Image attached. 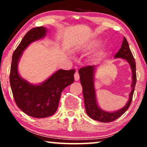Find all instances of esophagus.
Here are the masks:
<instances>
[{
	"mask_svg": "<svg viewBox=\"0 0 147 147\" xmlns=\"http://www.w3.org/2000/svg\"><path fill=\"white\" fill-rule=\"evenodd\" d=\"M74 79H75V81H78L80 80V75L78 71H76L74 74Z\"/></svg>",
	"mask_w": 147,
	"mask_h": 147,
	"instance_id": "1",
	"label": "esophagus"
}]
</instances>
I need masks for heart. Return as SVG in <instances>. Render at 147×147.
<instances>
[{
  "instance_id": "heart-1",
  "label": "heart",
  "mask_w": 147,
  "mask_h": 147,
  "mask_svg": "<svg viewBox=\"0 0 147 147\" xmlns=\"http://www.w3.org/2000/svg\"><path fill=\"white\" fill-rule=\"evenodd\" d=\"M101 41L98 38H92L86 41L82 46V49L86 51H90L95 49L100 45Z\"/></svg>"
}]
</instances>
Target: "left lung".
Wrapping results in <instances>:
<instances>
[{
	"mask_svg": "<svg viewBox=\"0 0 147 147\" xmlns=\"http://www.w3.org/2000/svg\"><path fill=\"white\" fill-rule=\"evenodd\" d=\"M114 58L126 59L129 63L132 71L131 92L129 94V98L125 106L120 109L114 112H108L100 107L96 97L94 76L97 66L90 65L82 67L79 69L80 82L83 88V95L86 113L92 119L101 122H112L119 118L125 112L131 104L132 96L136 82V63L133 55L130 51L127 40L124 37L121 48L114 56Z\"/></svg>",
	"mask_w": 147,
	"mask_h": 147,
	"instance_id": "8db88e82",
	"label": "left lung"
}]
</instances>
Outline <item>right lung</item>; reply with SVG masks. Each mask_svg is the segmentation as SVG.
Returning <instances> with one entry per match:
<instances>
[{
	"instance_id": "add662e5",
	"label": "right lung",
	"mask_w": 147,
	"mask_h": 147,
	"mask_svg": "<svg viewBox=\"0 0 147 147\" xmlns=\"http://www.w3.org/2000/svg\"><path fill=\"white\" fill-rule=\"evenodd\" d=\"M48 30L44 27L30 30L14 51L10 74V84L14 99L20 109L32 117L42 118L55 113L61 92L74 81L75 70L59 69L40 84L30 83L20 76L18 65L23 51L34 41L43 39Z\"/></svg>"
}]
</instances>
